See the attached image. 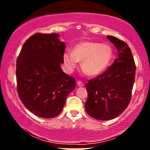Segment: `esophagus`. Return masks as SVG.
Listing matches in <instances>:
<instances>
[{
	"label": "esophagus",
	"instance_id": "obj_1",
	"mask_svg": "<svg viewBox=\"0 0 150 150\" xmlns=\"http://www.w3.org/2000/svg\"><path fill=\"white\" fill-rule=\"evenodd\" d=\"M76 83H77V85L79 86V87H82V86H84V85H85V84H84V82H82V81H80V80L77 81Z\"/></svg>",
	"mask_w": 150,
	"mask_h": 150
}]
</instances>
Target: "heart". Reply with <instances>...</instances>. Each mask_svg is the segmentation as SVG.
Masks as SVG:
<instances>
[{"mask_svg":"<svg viewBox=\"0 0 150 150\" xmlns=\"http://www.w3.org/2000/svg\"><path fill=\"white\" fill-rule=\"evenodd\" d=\"M113 56V50L108 44L85 41L74 46L72 52L65 51L63 61L67 73H72L79 61H82V70L87 75L95 76L109 66Z\"/></svg>","mask_w":150,"mask_h":150,"instance_id":"heart-1","label":"heart"}]
</instances>
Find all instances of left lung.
Instances as JSON below:
<instances>
[{
    "label": "left lung",
    "instance_id": "8db88e82",
    "mask_svg": "<svg viewBox=\"0 0 150 150\" xmlns=\"http://www.w3.org/2000/svg\"><path fill=\"white\" fill-rule=\"evenodd\" d=\"M118 53L112 65L104 73L89 80L85 85L88 97L86 111L98 120H111L128 107L135 82L136 65L128 44L118 38L107 36Z\"/></svg>",
    "mask_w": 150,
    "mask_h": 150
}]
</instances>
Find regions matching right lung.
Masks as SVG:
<instances>
[{
  "label": "right lung",
  "mask_w": 150,
  "mask_h": 150,
  "mask_svg": "<svg viewBox=\"0 0 150 150\" xmlns=\"http://www.w3.org/2000/svg\"><path fill=\"white\" fill-rule=\"evenodd\" d=\"M58 34L36 33L22 46L16 62L17 90L34 115L44 118L61 113L75 80L61 69L64 42Z\"/></svg>",
  "instance_id": "obj_1"
}]
</instances>
